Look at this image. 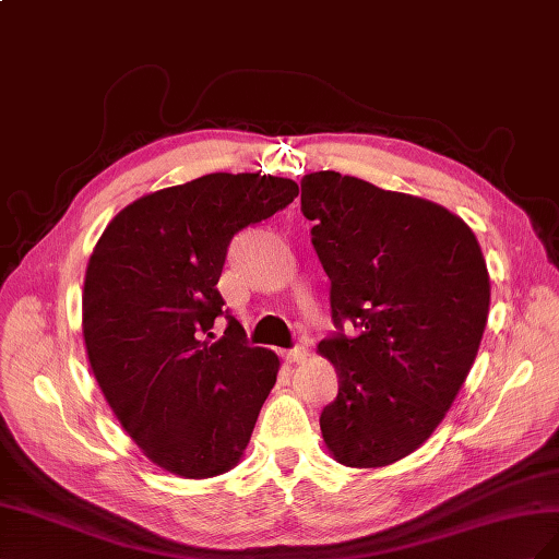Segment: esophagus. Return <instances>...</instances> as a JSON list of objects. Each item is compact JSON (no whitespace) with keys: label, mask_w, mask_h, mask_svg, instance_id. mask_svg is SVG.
<instances>
[{"label":"esophagus","mask_w":559,"mask_h":559,"mask_svg":"<svg viewBox=\"0 0 559 559\" xmlns=\"http://www.w3.org/2000/svg\"><path fill=\"white\" fill-rule=\"evenodd\" d=\"M283 358L288 360V362H305L309 358V348L307 346L288 348V350H283Z\"/></svg>","instance_id":"1"}]
</instances>
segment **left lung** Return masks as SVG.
Wrapping results in <instances>:
<instances>
[{
	"instance_id": "8db88e82",
	"label": "left lung",
	"mask_w": 559,
	"mask_h": 559,
	"mask_svg": "<svg viewBox=\"0 0 559 559\" xmlns=\"http://www.w3.org/2000/svg\"><path fill=\"white\" fill-rule=\"evenodd\" d=\"M301 213L330 278L340 332L318 344L340 377L323 407L330 454L350 468L401 461L430 438L473 368L489 274L464 219L334 170L301 178ZM359 328L356 338L343 321Z\"/></svg>"
}]
</instances>
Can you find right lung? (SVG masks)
I'll return each mask as SVG.
<instances>
[{"label":"right lung","instance_id":"1","mask_svg":"<svg viewBox=\"0 0 559 559\" xmlns=\"http://www.w3.org/2000/svg\"><path fill=\"white\" fill-rule=\"evenodd\" d=\"M297 194L288 178L211 173L140 197L95 243L82 295L88 362L158 468L203 480L241 461L281 360L248 346L229 313L225 337L213 342L225 313L217 281L234 234Z\"/></svg>","mask_w":559,"mask_h":559}]
</instances>
